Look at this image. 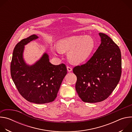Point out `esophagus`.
I'll use <instances>...</instances> for the list:
<instances>
[{
  "instance_id": "34e87169",
  "label": "esophagus",
  "mask_w": 132,
  "mask_h": 132,
  "mask_svg": "<svg viewBox=\"0 0 132 132\" xmlns=\"http://www.w3.org/2000/svg\"><path fill=\"white\" fill-rule=\"evenodd\" d=\"M67 70H68V71H72V68H71V66H67Z\"/></svg>"
}]
</instances>
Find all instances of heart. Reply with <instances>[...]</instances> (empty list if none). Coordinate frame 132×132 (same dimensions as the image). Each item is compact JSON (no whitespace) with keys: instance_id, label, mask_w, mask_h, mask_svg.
<instances>
[{"instance_id":"1","label":"heart","mask_w":132,"mask_h":132,"mask_svg":"<svg viewBox=\"0 0 132 132\" xmlns=\"http://www.w3.org/2000/svg\"><path fill=\"white\" fill-rule=\"evenodd\" d=\"M61 52L68 53V57L73 63L79 64L86 61L95 47V42L91 36H72L63 39L57 43ZM53 51L54 48L52 47Z\"/></svg>"}]
</instances>
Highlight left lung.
<instances>
[{"label":"left lung","mask_w":132,"mask_h":132,"mask_svg":"<svg viewBox=\"0 0 132 132\" xmlns=\"http://www.w3.org/2000/svg\"><path fill=\"white\" fill-rule=\"evenodd\" d=\"M101 43L87 62L73 68L77 76L76 90L85 102L96 103L107 99L121 76L119 47L105 34L99 33Z\"/></svg>","instance_id":"left-lung-1"}]
</instances>
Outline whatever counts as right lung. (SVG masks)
Here are the masks:
<instances>
[{"label":"right lung","instance_id":"add662e5","mask_svg":"<svg viewBox=\"0 0 132 132\" xmlns=\"http://www.w3.org/2000/svg\"><path fill=\"white\" fill-rule=\"evenodd\" d=\"M38 38L33 34L16 44L13 50L10 65L12 80L20 95L27 101L37 104L53 102L57 97L62 82L67 74L65 64L54 65L45 53L32 66L24 62V46Z\"/></svg>","mask_w":132,"mask_h":132}]
</instances>
